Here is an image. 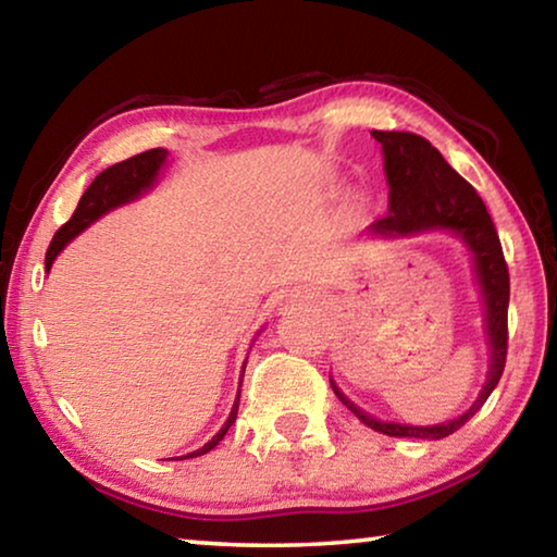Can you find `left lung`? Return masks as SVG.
Listing matches in <instances>:
<instances>
[{"label": "left lung", "mask_w": 557, "mask_h": 557, "mask_svg": "<svg viewBox=\"0 0 557 557\" xmlns=\"http://www.w3.org/2000/svg\"><path fill=\"white\" fill-rule=\"evenodd\" d=\"M375 143H381L385 178H388V215L371 223L369 233L381 238H400L422 231H455L474 256V272L479 292L484 299V322L492 363L488 379L474 405L459 418L442 422V425H400V422H381L369 412L346 398L332 381V388L348 410L363 425L388 437H418V440H442L457 432L469 418H474L479 408L502 381L508 348V268L504 260L502 240L494 228L482 196L474 191L467 178H461L451 169L445 157L432 147L425 137L412 132H371Z\"/></svg>", "instance_id": "left-lung-1"}]
</instances>
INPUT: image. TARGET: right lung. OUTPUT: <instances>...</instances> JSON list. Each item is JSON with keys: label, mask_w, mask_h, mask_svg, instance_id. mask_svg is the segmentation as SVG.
<instances>
[{"label": "right lung", "mask_w": 557, "mask_h": 557, "mask_svg": "<svg viewBox=\"0 0 557 557\" xmlns=\"http://www.w3.org/2000/svg\"><path fill=\"white\" fill-rule=\"evenodd\" d=\"M166 154L169 152L162 147L149 149V152L135 154V157L125 159V162L108 166L106 172H100L96 178H92V184L86 188V194L81 196L78 206H75L71 221H65L61 228L55 231L49 250H46V270H51L53 260L59 258V252L65 248V245H69L75 235L86 231L90 223H96L100 215H106L108 211L117 209V206H122V203L135 201L145 191H149L152 184L157 182L159 169H162L166 162ZM245 363H243V373H245ZM238 403H240V391H238V395H235L233 410L228 414V420H225V425L215 432V435L206 442L201 449L188 451L186 457H201V455H206V451H211L215 445H219V442L225 437V432H228V428L235 422V418H238Z\"/></svg>", "instance_id": "1"}]
</instances>
